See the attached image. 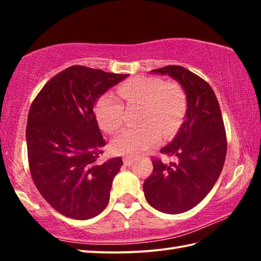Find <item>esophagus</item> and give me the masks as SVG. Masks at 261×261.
Instances as JSON below:
<instances>
[{
  "label": "esophagus",
  "mask_w": 261,
  "mask_h": 261,
  "mask_svg": "<svg viewBox=\"0 0 261 261\" xmlns=\"http://www.w3.org/2000/svg\"><path fill=\"white\" fill-rule=\"evenodd\" d=\"M123 162H124L125 166H131V165H134L135 160H134V159H131V158H124V159H123Z\"/></svg>",
  "instance_id": "esophagus-1"
}]
</instances>
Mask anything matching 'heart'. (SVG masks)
Returning <instances> with one entry per match:
<instances>
[{
	"instance_id": "1",
	"label": "heart",
	"mask_w": 261,
	"mask_h": 261,
	"mask_svg": "<svg viewBox=\"0 0 261 261\" xmlns=\"http://www.w3.org/2000/svg\"><path fill=\"white\" fill-rule=\"evenodd\" d=\"M116 94L127 106H141L137 117L140 126L127 127L112 140L110 148L118 155L138 156L156 145L161 135L166 138L174 136L187 114V94L175 82L136 76L122 83ZM95 115L100 126L109 134L120 129L125 120L124 106L112 92L96 101Z\"/></svg>"
}]
</instances>
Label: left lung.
I'll return each instance as SVG.
<instances>
[{"mask_svg":"<svg viewBox=\"0 0 261 261\" xmlns=\"http://www.w3.org/2000/svg\"><path fill=\"white\" fill-rule=\"evenodd\" d=\"M169 74L183 86L188 98L187 120L177 136L160 153L176 162L153 158V171L144 182L148 204L168 214L193 208L214 187L227 154V135L214 91L198 74L180 65L153 70Z\"/></svg>","mask_w":261,"mask_h":261,"instance_id":"1","label":"left lung"}]
</instances>
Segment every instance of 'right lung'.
I'll return each mask as SVG.
<instances>
[{
    "instance_id": "obj_1",
    "label": "right lung",
    "mask_w": 261,
    "mask_h": 261,
    "mask_svg": "<svg viewBox=\"0 0 261 261\" xmlns=\"http://www.w3.org/2000/svg\"><path fill=\"white\" fill-rule=\"evenodd\" d=\"M129 74L72 65L35 96L26 126L30 173L53 208L76 220L92 219L108 205L122 158L99 161L106 140L94 114L96 99Z\"/></svg>"
}]
</instances>
